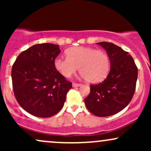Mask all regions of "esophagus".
Masks as SVG:
<instances>
[{
  "instance_id": "esophagus-1",
  "label": "esophagus",
  "mask_w": 151,
  "mask_h": 151,
  "mask_svg": "<svg viewBox=\"0 0 151 151\" xmlns=\"http://www.w3.org/2000/svg\"><path fill=\"white\" fill-rule=\"evenodd\" d=\"M81 84H78V83H72V86H74V87H77V86H81Z\"/></svg>"
}]
</instances>
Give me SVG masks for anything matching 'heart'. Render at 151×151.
Wrapping results in <instances>:
<instances>
[{
    "label": "heart",
    "mask_w": 151,
    "mask_h": 151,
    "mask_svg": "<svg viewBox=\"0 0 151 151\" xmlns=\"http://www.w3.org/2000/svg\"><path fill=\"white\" fill-rule=\"evenodd\" d=\"M67 58L58 57L55 67L63 77L69 78L79 68L82 77L89 83L101 82L110 70V60L106 52L89 47H73L65 52Z\"/></svg>",
    "instance_id": "heart-1"
}]
</instances>
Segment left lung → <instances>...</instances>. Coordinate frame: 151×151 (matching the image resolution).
<instances>
[{
  "label": "left lung",
  "mask_w": 151,
  "mask_h": 151,
  "mask_svg": "<svg viewBox=\"0 0 151 151\" xmlns=\"http://www.w3.org/2000/svg\"><path fill=\"white\" fill-rule=\"evenodd\" d=\"M106 51L110 72L102 82L90 85V93L84 99L88 110L99 117L119 113L132 99L138 78V68L128 52L114 43L98 42Z\"/></svg>",
  "instance_id": "1"
}]
</instances>
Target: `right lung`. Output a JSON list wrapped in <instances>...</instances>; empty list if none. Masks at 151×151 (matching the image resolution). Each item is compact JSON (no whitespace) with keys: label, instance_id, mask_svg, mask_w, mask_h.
Listing matches in <instances>:
<instances>
[{"label":"right lung","instance_id":"add662e5","mask_svg":"<svg viewBox=\"0 0 151 151\" xmlns=\"http://www.w3.org/2000/svg\"><path fill=\"white\" fill-rule=\"evenodd\" d=\"M59 45L37 44L22 52L12 67L13 89L17 101L35 116L47 118L58 114L72 88L55 67Z\"/></svg>","mask_w":151,"mask_h":151}]
</instances>
